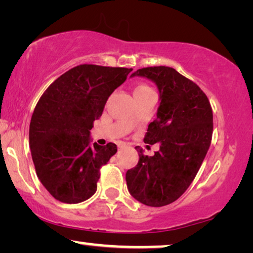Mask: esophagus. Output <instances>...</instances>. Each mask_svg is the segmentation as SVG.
<instances>
[{"label": "esophagus", "mask_w": 253, "mask_h": 253, "mask_svg": "<svg viewBox=\"0 0 253 253\" xmlns=\"http://www.w3.org/2000/svg\"><path fill=\"white\" fill-rule=\"evenodd\" d=\"M126 146V144H124V143H120V144H119V148H120V150H121V148H124Z\"/></svg>", "instance_id": "esophagus-1"}]
</instances>
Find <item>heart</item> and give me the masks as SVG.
Masks as SVG:
<instances>
[{
	"instance_id": "heart-1",
	"label": "heart",
	"mask_w": 253,
	"mask_h": 253,
	"mask_svg": "<svg viewBox=\"0 0 253 253\" xmlns=\"http://www.w3.org/2000/svg\"><path fill=\"white\" fill-rule=\"evenodd\" d=\"M146 89H150L148 87H146V86L141 85V86H138V87L134 89V92H140V91H146Z\"/></svg>"
}]
</instances>
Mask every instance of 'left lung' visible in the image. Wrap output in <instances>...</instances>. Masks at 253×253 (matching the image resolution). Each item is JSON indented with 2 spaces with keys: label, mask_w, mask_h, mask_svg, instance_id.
Returning <instances> with one entry per match:
<instances>
[{
  "label": "left lung",
  "mask_w": 253,
  "mask_h": 253,
  "mask_svg": "<svg viewBox=\"0 0 253 253\" xmlns=\"http://www.w3.org/2000/svg\"><path fill=\"white\" fill-rule=\"evenodd\" d=\"M134 76L153 82L160 94L157 119L144 138L160 150L147 157L136 147L139 161L126 171V185L138 202L161 207L178 199L196 177L212 140L213 113L199 86L175 69L143 68Z\"/></svg>",
  "instance_id": "left-lung-1"
}]
</instances>
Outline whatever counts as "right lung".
<instances>
[{
	"mask_svg": "<svg viewBox=\"0 0 253 253\" xmlns=\"http://www.w3.org/2000/svg\"><path fill=\"white\" fill-rule=\"evenodd\" d=\"M131 71L82 64L60 76L41 95L30 123V148L38 177L55 199L77 204L95 193L100 168L117 146L92 143L89 130Z\"/></svg>",
	"mask_w": 253,
	"mask_h": 253,
	"instance_id": "obj_1",
	"label": "right lung"
}]
</instances>
